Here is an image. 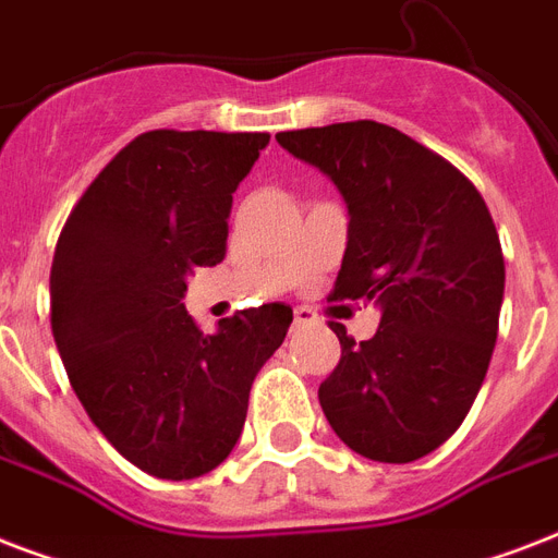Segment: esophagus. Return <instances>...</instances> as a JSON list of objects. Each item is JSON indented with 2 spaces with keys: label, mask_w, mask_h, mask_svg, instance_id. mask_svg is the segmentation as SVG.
Here are the masks:
<instances>
[{
  "label": "esophagus",
  "mask_w": 558,
  "mask_h": 558,
  "mask_svg": "<svg viewBox=\"0 0 558 558\" xmlns=\"http://www.w3.org/2000/svg\"><path fill=\"white\" fill-rule=\"evenodd\" d=\"M318 324V315L313 310H306V306H298L295 310V318H292V327L295 330H304V327H315Z\"/></svg>",
  "instance_id": "obj_1"
}]
</instances>
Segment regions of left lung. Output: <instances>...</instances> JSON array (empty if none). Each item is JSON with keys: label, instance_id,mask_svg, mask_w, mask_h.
I'll return each mask as SVG.
<instances>
[{"label": "left lung", "instance_id": "left-lung-1", "mask_svg": "<svg viewBox=\"0 0 558 558\" xmlns=\"http://www.w3.org/2000/svg\"><path fill=\"white\" fill-rule=\"evenodd\" d=\"M348 202V248L332 301H376V336L330 322L339 365L324 416L362 458L411 463L466 420L498 339L504 254L493 214L454 165L376 121L278 133Z\"/></svg>", "mask_w": 558, "mask_h": 558}]
</instances>
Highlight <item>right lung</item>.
Wrapping results in <instances>:
<instances>
[{
	"label": "right lung",
	"instance_id": "obj_1",
	"mask_svg": "<svg viewBox=\"0 0 558 558\" xmlns=\"http://www.w3.org/2000/svg\"><path fill=\"white\" fill-rule=\"evenodd\" d=\"M269 133L153 130L126 144L65 219L51 332L74 393L133 466L165 481L217 469L292 310L263 304L205 336L182 298L226 257L231 193Z\"/></svg>",
	"mask_w": 558,
	"mask_h": 558
}]
</instances>
